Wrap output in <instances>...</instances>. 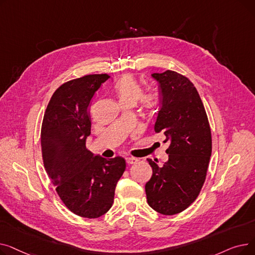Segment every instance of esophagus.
Instances as JSON below:
<instances>
[{
    "instance_id": "esophagus-1",
    "label": "esophagus",
    "mask_w": 255,
    "mask_h": 255,
    "mask_svg": "<svg viewBox=\"0 0 255 255\" xmlns=\"http://www.w3.org/2000/svg\"><path fill=\"white\" fill-rule=\"evenodd\" d=\"M125 159L128 164H134L137 162V158H134V157H126Z\"/></svg>"
}]
</instances>
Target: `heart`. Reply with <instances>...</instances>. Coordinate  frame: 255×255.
Listing matches in <instances>:
<instances>
[{
	"label": "heart",
	"instance_id": "heart-1",
	"mask_svg": "<svg viewBox=\"0 0 255 255\" xmlns=\"http://www.w3.org/2000/svg\"><path fill=\"white\" fill-rule=\"evenodd\" d=\"M118 99L121 105L134 104L140 99L145 109H152L155 104V97L152 94H144L136 79L131 75H124L121 77L115 87Z\"/></svg>",
	"mask_w": 255,
	"mask_h": 255
}]
</instances>
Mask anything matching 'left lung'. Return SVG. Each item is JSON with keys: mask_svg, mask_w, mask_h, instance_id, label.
<instances>
[{"mask_svg": "<svg viewBox=\"0 0 255 255\" xmlns=\"http://www.w3.org/2000/svg\"><path fill=\"white\" fill-rule=\"evenodd\" d=\"M161 97L155 132H162L168 142V160L153 169L145 184L149 206L163 215H175L188 208L205 183L212 154V137L202 99L190 80L167 70L153 73Z\"/></svg>", "mask_w": 255, "mask_h": 255, "instance_id": "obj_1", "label": "left lung"}]
</instances>
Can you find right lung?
Masks as SVG:
<instances>
[{"label":"right lung","instance_id":"add662e5","mask_svg":"<svg viewBox=\"0 0 255 255\" xmlns=\"http://www.w3.org/2000/svg\"><path fill=\"white\" fill-rule=\"evenodd\" d=\"M107 74H92L62 85L47 105L41 128L44 167L65 206L78 216L98 218L114 203L126 168L122 157L105 159L87 150L89 106Z\"/></svg>","mask_w":255,"mask_h":255}]
</instances>
